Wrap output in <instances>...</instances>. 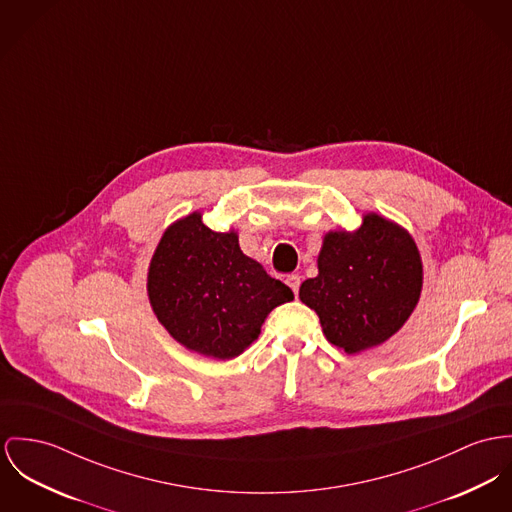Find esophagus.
<instances>
[{"label": "esophagus", "mask_w": 512, "mask_h": 512, "mask_svg": "<svg viewBox=\"0 0 512 512\" xmlns=\"http://www.w3.org/2000/svg\"><path fill=\"white\" fill-rule=\"evenodd\" d=\"M286 284L292 288V292L298 296V290H300V276L288 275L286 276Z\"/></svg>", "instance_id": "obj_1"}]
</instances>
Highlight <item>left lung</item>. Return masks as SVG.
I'll list each match as a JSON object with an SVG mask.
<instances>
[{"mask_svg": "<svg viewBox=\"0 0 512 512\" xmlns=\"http://www.w3.org/2000/svg\"><path fill=\"white\" fill-rule=\"evenodd\" d=\"M317 271L302 282L300 300L319 315L327 341L349 354L397 333L423 288L413 237L374 212L364 214L354 232L325 234Z\"/></svg>", "mask_w": 512, "mask_h": 512, "instance_id": "8db88e82", "label": "left lung"}]
</instances>
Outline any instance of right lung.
<instances>
[{
    "mask_svg": "<svg viewBox=\"0 0 512 512\" xmlns=\"http://www.w3.org/2000/svg\"><path fill=\"white\" fill-rule=\"evenodd\" d=\"M159 323L189 351L230 360L261 333L265 317L292 290L243 255L234 230L212 232L193 212L159 239L148 269Z\"/></svg>",
    "mask_w": 512,
    "mask_h": 512,
    "instance_id": "right-lung-1",
    "label": "right lung"
}]
</instances>
